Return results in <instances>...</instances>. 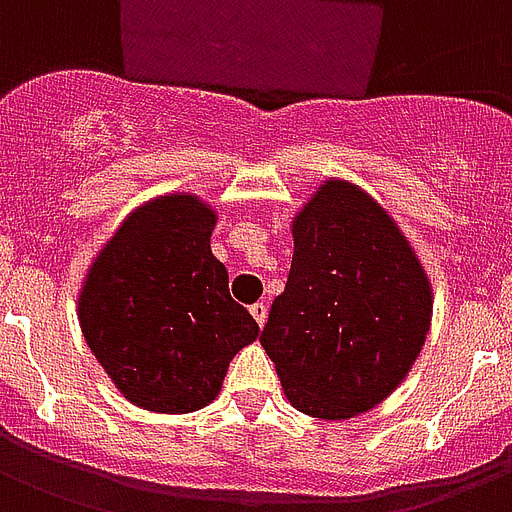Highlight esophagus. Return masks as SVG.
Returning <instances> with one entry per match:
<instances>
[{"instance_id": "obj_1", "label": "esophagus", "mask_w": 512, "mask_h": 512, "mask_svg": "<svg viewBox=\"0 0 512 512\" xmlns=\"http://www.w3.org/2000/svg\"><path fill=\"white\" fill-rule=\"evenodd\" d=\"M251 314H253V320L259 322V327H261V325H264V322H267V314H269L267 304H253L251 306Z\"/></svg>"}]
</instances>
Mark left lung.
I'll return each instance as SVG.
<instances>
[{
    "mask_svg": "<svg viewBox=\"0 0 512 512\" xmlns=\"http://www.w3.org/2000/svg\"><path fill=\"white\" fill-rule=\"evenodd\" d=\"M431 314V280L391 214L330 177L293 216L290 275L261 346L298 412L349 420L407 378Z\"/></svg>",
    "mask_w": 512,
    "mask_h": 512,
    "instance_id": "8db88e82",
    "label": "left lung"
}]
</instances>
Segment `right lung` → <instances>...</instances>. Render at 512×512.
Segmentation results:
<instances>
[{
	"mask_svg": "<svg viewBox=\"0 0 512 512\" xmlns=\"http://www.w3.org/2000/svg\"><path fill=\"white\" fill-rule=\"evenodd\" d=\"M216 211L190 195L134 208L94 256L79 290V325L132 404L163 415L206 407L259 325L230 296L214 253Z\"/></svg>",
	"mask_w": 512,
	"mask_h": 512,
	"instance_id": "obj_1",
	"label": "right lung"
}]
</instances>
